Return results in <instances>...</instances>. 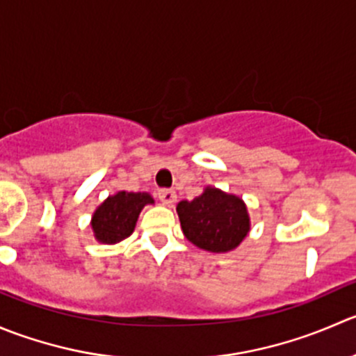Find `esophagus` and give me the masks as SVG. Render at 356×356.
Returning a JSON list of instances; mask_svg holds the SVG:
<instances>
[{
    "mask_svg": "<svg viewBox=\"0 0 356 356\" xmlns=\"http://www.w3.org/2000/svg\"><path fill=\"white\" fill-rule=\"evenodd\" d=\"M159 199H161V202L166 204V206H171V204L177 200V193H175V190L161 188L159 190Z\"/></svg>",
    "mask_w": 356,
    "mask_h": 356,
    "instance_id": "1",
    "label": "esophagus"
}]
</instances>
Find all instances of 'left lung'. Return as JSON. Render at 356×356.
<instances>
[{"label": "left lung", "mask_w": 356, "mask_h": 356, "mask_svg": "<svg viewBox=\"0 0 356 356\" xmlns=\"http://www.w3.org/2000/svg\"><path fill=\"white\" fill-rule=\"evenodd\" d=\"M177 211L185 237L206 251H232L249 232L248 209L242 199L211 186L190 202L181 200Z\"/></svg>", "instance_id": "8db88e82"}]
</instances>
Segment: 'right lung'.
Masks as SVG:
<instances>
[{"label":"right lung","mask_w":356,"mask_h":356,"mask_svg":"<svg viewBox=\"0 0 356 356\" xmlns=\"http://www.w3.org/2000/svg\"><path fill=\"white\" fill-rule=\"evenodd\" d=\"M152 202L154 199L145 192H118L108 197L98 206L91 220L95 237L104 244H115L129 237L135 230L140 211Z\"/></svg>","instance_id":"1"}]
</instances>
